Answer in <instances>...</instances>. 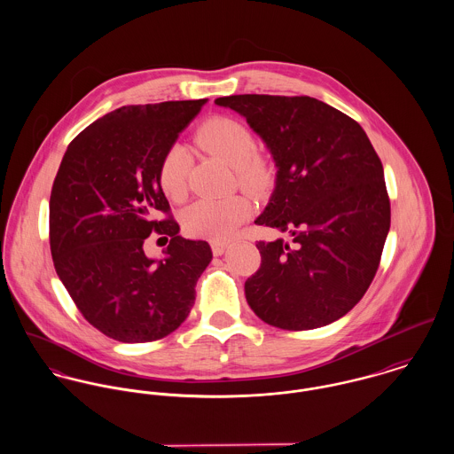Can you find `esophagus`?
<instances>
[{"label":"esophagus","instance_id":"obj_1","mask_svg":"<svg viewBox=\"0 0 454 454\" xmlns=\"http://www.w3.org/2000/svg\"><path fill=\"white\" fill-rule=\"evenodd\" d=\"M225 248H227V243H223V241H211V252H213V255H222L223 252H225Z\"/></svg>","mask_w":454,"mask_h":454}]
</instances>
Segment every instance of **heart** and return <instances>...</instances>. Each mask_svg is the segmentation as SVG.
I'll use <instances>...</instances> for the list:
<instances>
[{
	"mask_svg": "<svg viewBox=\"0 0 454 454\" xmlns=\"http://www.w3.org/2000/svg\"><path fill=\"white\" fill-rule=\"evenodd\" d=\"M195 143L234 168L238 184L250 194H263L272 180L270 166L257 152L254 132L243 122L216 115L195 130ZM191 157L180 145H173L159 166L160 191L171 200H180L187 192ZM254 213V204L245 195L225 199H199L182 216L187 234L209 241L231 238Z\"/></svg>",
	"mask_w": 454,
	"mask_h": 454,
	"instance_id": "1",
	"label": "heart"
}]
</instances>
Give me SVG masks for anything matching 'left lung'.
Masks as SVG:
<instances>
[{
  "label": "left lung",
  "mask_w": 454,
  "mask_h": 454,
  "mask_svg": "<svg viewBox=\"0 0 454 454\" xmlns=\"http://www.w3.org/2000/svg\"><path fill=\"white\" fill-rule=\"evenodd\" d=\"M241 114L270 150L276 189L255 220L294 236L259 241L245 283L265 324L309 330L351 311L371 286L389 231L383 164L365 130L309 96L239 94L215 99Z\"/></svg>",
  "instance_id": "left-lung-1"
}]
</instances>
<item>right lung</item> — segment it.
<instances>
[{
	"mask_svg": "<svg viewBox=\"0 0 454 454\" xmlns=\"http://www.w3.org/2000/svg\"><path fill=\"white\" fill-rule=\"evenodd\" d=\"M204 103L122 106L82 130L61 160L49 215L54 267L82 317L110 339H162L194 306L213 254L178 236L159 166ZM152 231L170 236L159 262L142 250Z\"/></svg>",
	"mask_w": 454,
	"mask_h": 454,
	"instance_id": "right-lung-1",
	"label": "right lung"
}]
</instances>
